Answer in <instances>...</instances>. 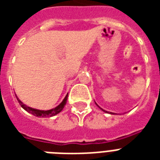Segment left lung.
I'll return each instance as SVG.
<instances>
[{
    "label": "left lung",
    "mask_w": 160,
    "mask_h": 160,
    "mask_svg": "<svg viewBox=\"0 0 160 160\" xmlns=\"http://www.w3.org/2000/svg\"><path fill=\"white\" fill-rule=\"evenodd\" d=\"M111 114H112V113H111Z\"/></svg>",
    "instance_id": "1"
}]
</instances>
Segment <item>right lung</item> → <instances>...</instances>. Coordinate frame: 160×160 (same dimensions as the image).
Wrapping results in <instances>:
<instances>
[{
	"instance_id": "add662e5",
	"label": "right lung",
	"mask_w": 160,
	"mask_h": 160,
	"mask_svg": "<svg viewBox=\"0 0 160 160\" xmlns=\"http://www.w3.org/2000/svg\"><path fill=\"white\" fill-rule=\"evenodd\" d=\"M67 98H68V94L66 95V96L65 97V99L63 100V101L60 103V105H58L57 107H55L54 109H49V110H40V109H33V108H31V107L26 106V105H24L23 103L21 102V100H19L18 98L16 97L17 100H18L19 104L21 105V106L25 110H26L29 113H31L33 115L36 117H51V116H54L55 114H57L58 113H60L63 109H64V107L65 105H66V101H67Z\"/></svg>"
}]
</instances>
